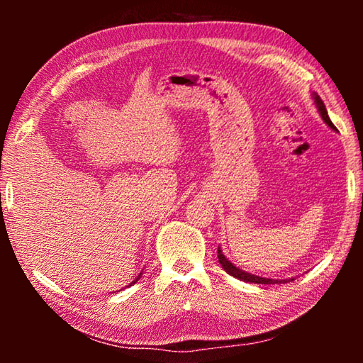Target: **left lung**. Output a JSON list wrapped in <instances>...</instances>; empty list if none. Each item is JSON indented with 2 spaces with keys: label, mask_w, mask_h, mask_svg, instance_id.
<instances>
[{
  "label": "left lung",
  "mask_w": 363,
  "mask_h": 363,
  "mask_svg": "<svg viewBox=\"0 0 363 363\" xmlns=\"http://www.w3.org/2000/svg\"><path fill=\"white\" fill-rule=\"evenodd\" d=\"M312 99H314V104L317 107V112L320 113L322 120L327 123V125L331 128V130L336 131V126L331 123L330 116H328V112H327V107H325L323 101L320 99V96H318L317 93H312ZM218 259L220 262V266H223V269L225 270L227 274L232 275V277H235L238 280L242 281H247V284H262V285H274V284H286V281H291L294 279H284V280H275V279H266V277H259V275H255V274H250L247 272V270H242L240 267H237L235 264L230 262L229 259H227L225 255L223 253V250H220V247H218Z\"/></svg>",
  "instance_id": "obj_1"
}]
</instances>
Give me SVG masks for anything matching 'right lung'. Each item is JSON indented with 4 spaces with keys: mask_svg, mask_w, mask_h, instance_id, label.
Listing matches in <instances>:
<instances>
[{
    "mask_svg": "<svg viewBox=\"0 0 363 363\" xmlns=\"http://www.w3.org/2000/svg\"><path fill=\"white\" fill-rule=\"evenodd\" d=\"M140 277H143V272H140V274L138 275V277H136V279H134V280L131 281V284H130V285H128V286H131V285H134V284H136V281H138V280H139Z\"/></svg>",
    "mask_w": 363,
    "mask_h": 363,
    "instance_id": "add662e5",
    "label": "right lung"
}]
</instances>
